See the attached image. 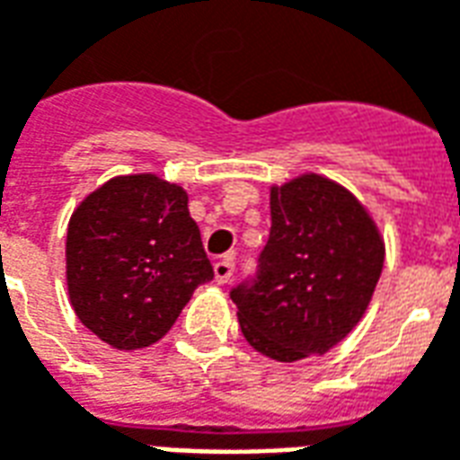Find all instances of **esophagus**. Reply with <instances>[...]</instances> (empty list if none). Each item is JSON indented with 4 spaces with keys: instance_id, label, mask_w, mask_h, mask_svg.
Wrapping results in <instances>:
<instances>
[{
    "instance_id": "obj_1",
    "label": "esophagus",
    "mask_w": 460,
    "mask_h": 460,
    "mask_svg": "<svg viewBox=\"0 0 460 460\" xmlns=\"http://www.w3.org/2000/svg\"><path fill=\"white\" fill-rule=\"evenodd\" d=\"M231 275H234V258L226 256V258H221V261H217V263H214V280L219 282V285L229 282Z\"/></svg>"
}]
</instances>
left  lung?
Here are the masks:
<instances>
[{"mask_svg": "<svg viewBox=\"0 0 460 460\" xmlns=\"http://www.w3.org/2000/svg\"><path fill=\"white\" fill-rule=\"evenodd\" d=\"M270 221L256 280L231 290L241 332L280 363L322 356L366 314L385 241L358 197L316 172L270 187Z\"/></svg>", "mask_w": 460, "mask_h": 460, "instance_id": "1", "label": "left lung"}]
</instances>
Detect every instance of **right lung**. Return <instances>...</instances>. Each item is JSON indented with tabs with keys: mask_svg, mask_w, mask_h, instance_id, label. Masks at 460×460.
<instances>
[{
	"mask_svg": "<svg viewBox=\"0 0 460 460\" xmlns=\"http://www.w3.org/2000/svg\"><path fill=\"white\" fill-rule=\"evenodd\" d=\"M66 278L77 319L111 349L161 341L214 278L185 190L153 172L97 187L67 224Z\"/></svg>",
	"mask_w": 460,
	"mask_h": 460,
	"instance_id": "1",
	"label": "right lung"
}]
</instances>
